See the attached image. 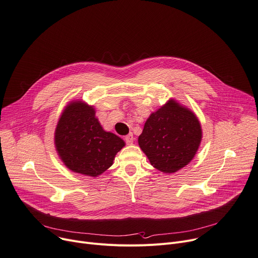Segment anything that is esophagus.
Here are the masks:
<instances>
[{
    "instance_id": "obj_1",
    "label": "esophagus",
    "mask_w": 258,
    "mask_h": 258,
    "mask_svg": "<svg viewBox=\"0 0 258 258\" xmlns=\"http://www.w3.org/2000/svg\"><path fill=\"white\" fill-rule=\"evenodd\" d=\"M125 141L127 142V145H132L134 142V136L132 133H129L126 137H125Z\"/></svg>"
}]
</instances>
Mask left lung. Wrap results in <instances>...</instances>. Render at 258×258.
Returning a JSON list of instances; mask_svg holds the SVG:
<instances>
[{
    "label": "left lung",
    "instance_id": "obj_1",
    "mask_svg": "<svg viewBox=\"0 0 258 258\" xmlns=\"http://www.w3.org/2000/svg\"><path fill=\"white\" fill-rule=\"evenodd\" d=\"M202 136L196 113L170 98L151 113L138 137V145L153 167L172 174L194 159Z\"/></svg>",
    "mask_w": 258,
    "mask_h": 258
}]
</instances>
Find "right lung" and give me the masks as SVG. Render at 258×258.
<instances>
[{
  "label": "right lung",
  "instance_id": "add662e5",
  "mask_svg": "<svg viewBox=\"0 0 258 258\" xmlns=\"http://www.w3.org/2000/svg\"><path fill=\"white\" fill-rule=\"evenodd\" d=\"M95 108L81 99L71 101L61 112L54 132V145L62 163L75 173L97 177L125 147L118 135L105 131Z\"/></svg>",
  "mask_w": 258,
  "mask_h": 258
}]
</instances>
